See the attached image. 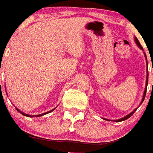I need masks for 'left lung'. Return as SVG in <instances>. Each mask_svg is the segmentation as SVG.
I'll return each instance as SVG.
<instances>
[{"instance_id": "8db88e82", "label": "left lung", "mask_w": 153, "mask_h": 153, "mask_svg": "<svg viewBox=\"0 0 153 153\" xmlns=\"http://www.w3.org/2000/svg\"><path fill=\"white\" fill-rule=\"evenodd\" d=\"M135 42H136L137 45H138V46H139V48H140V49H142V50H143V48H142V45H141L140 42H139V40H138V39H137L136 37H135ZM145 56H146V54H145ZM147 64H148V62H147ZM152 71H153V70H152ZM148 79H149V74H148V73H147V76H146V88H145L144 94H143V97H142V102H141V104H142V103L143 102V100H144L145 97H146V91H147V86H148ZM137 108H135V110L133 111H131V113H130V114H128V115H126V116H125V117H122V118H120V119L114 120V121H117V122H119V121H125V120L128 119V118H129V117H131V116L132 115V114H134V113H135V111L137 110ZM104 119H105V118H104ZM106 120H107V119H106ZM108 121H110V120H108Z\"/></svg>"}]
</instances>
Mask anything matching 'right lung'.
<instances>
[{"label":"right lung","mask_w":153,"mask_h":153,"mask_svg":"<svg viewBox=\"0 0 153 153\" xmlns=\"http://www.w3.org/2000/svg\"><path fill=\"white\" fill-rule=\"evenodd\" d=\"M17 109V111H19L21 113V114H23V115H25V116H27V117H41V116H42V115H44V114H48V113H49V112H52L53 111V110H55V108L54 109H53V110L52 111H48V112H45V113H43V114H38V115H29V114H25V113H24V112H22V111H21L20 110H19V109H18V108H16Z\"/></svg>","instance_id":"1"}]
</instances>
